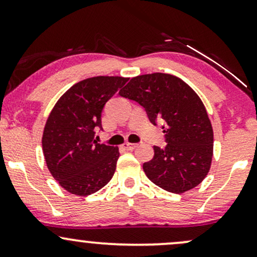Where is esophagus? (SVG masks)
I'll list each match as a JSON object with an SVG mask.
<instances>
[{
  "instance_id": "34e87169",
  "label": "esophagus",
  "mask_w": 257,
  "mask_h": 257,
  "mask_svg": "<svg viewBox=\"0 0 257 257\" xmlns=\"http://www.w3.org/2000/svg\"><path fill=\"white\" fill-rule=\"evenodd\" d=\"M123 147H124L125 150H128V151H132V150L137 149V147H138V144H131V143H125L124 145H123Z\"/></svg>"
}]
</instances>
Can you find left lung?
<instances>
[{"instance_id": "obj_1", "label": "left lung", "mask_w": 257, "mask_h": 257, "mask_svg": "<svg viewBox=\"0 0 257 257\" xmlns=\"http://www.w3.org/2000/svg\"><path fill=\"white\" fill-rule=\"evenodd\" d=\"M119 95L143 106L153 125L163 120L167 145L153 146L155 156L143 166L147 178L172 193L199 185L210 169L214 134L192 88L175 76L156 72L132 78Z\"/></svg>"}]
</instances>
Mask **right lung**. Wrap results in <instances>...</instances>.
Returning a JSON list of instances; mask_svg holds the SVG:
<instances>
[{"mask_svg":"<svg viewBox=\"0 0 257 257\" xmlns=\"http://www.w3.org/2000/svg\"><path fill=\"white\" fill-rule=\"evenodd\" d=\"M128 78L98 76L72 85L58 100L44 126L42 147L49 172L63 188L89 196L107 184L116 170L118 147L99 144L106 102Z\"/></svg>","mask_w":257,"mask_h":257,"instance_id":"obj_1","label":"right lung"}]
</instances>
